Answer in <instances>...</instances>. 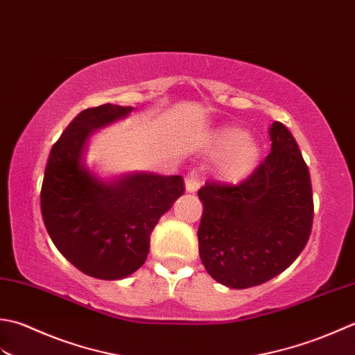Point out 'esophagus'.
I'll return each mask as SVG.
<instances>
[{"instance_id":"34e87169","label":"esophagus","mask_w":355,"mask_h":355,"mask_svg":"<svg viewBox=\"0 0 355 355\" xmlns=\"http://www.w3.org/2000/svg\"><path fill=\"white\" fill-rule=\"evenodd\" d=\"M200 182H202V176L199 175V171L198 170H191L185 176V188H187V191L194 193L199 188Z\"/></svg>"}]
</instances>
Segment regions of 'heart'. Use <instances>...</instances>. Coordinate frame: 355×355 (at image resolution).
I'll use <instances>...</instances> for the list:
<instances>
[{
	"label": "heart",
	"instance_id": "obj_1",
	"mask_svg": "<svg viewBox=\"0 0 355 355\" xmlns=\"http://www.w3.org/2000/svg\"><path fill=\"white\" fill-rule=\"evenodd\" d=\"M219 144L228 151L222 157L219 171L220 176L230 180L247 178L256 168L260 156L259 144L248 137L242 128L228 127L219 135Z\"/></svg>",
	"mask_w": 355,
	"mask_h": 355
}]
</instances>
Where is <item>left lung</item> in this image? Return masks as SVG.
<instances>
[{
  "mask_svg": "<svg viewBox=\"0 0 355 355\" xmlns=\"http://www.w3.org/2000/svg\"><path fill=\"white\" fill-rule=\"evenodd\" d=\"M271 153L237 185L207 182L199 256L219 284L243 289L285 271L305 248L314 218L308 165L282 122L270 127Z\"/></svg>",
  "mask_w": 355,
  "mask_h": 355,
  "instance_id": "8db88e82",
  "label": "left lung"
}]
</instances>
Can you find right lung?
<instances>
[{
    "label": "right lung",
    "instance_id": "obj_1",
    "mask_svg": "<svg viewBox=\"0 0 355 355\" xmlns=\"http://www.w3.org/2000/svg\"><path fill=\"white\" fill-rule=\"evenodd\" d=\"M104 104L85 108L58 139L41 187V213L58 251L87 276L118 280L141 268L159 218L185 191L182 176L130 173L101 179L85 167L90 135L132 112Z\"/></svg>",
    "mask_w": 355,
    "mask_h": 355
}]
</instances>
